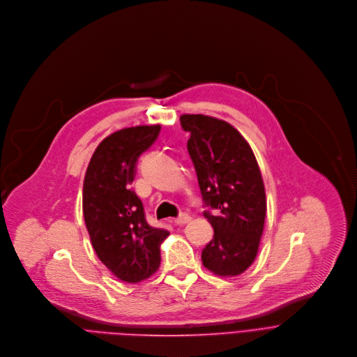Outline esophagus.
Segmentation results:
<instances>
[{
  "label": "esophagus",
  "mask_w": 357,
  "mask_h": 357,
  "mask_svg": "<svg viewBox=\"0 0 357 357\" xmlns=\"http://www.w3.org/2000/svg\"><path fill=\"white\" fill-rule=\"evenodd\" d=\"M190 221H191V217L188 215V213H180V215L174 220V224L176 225H184V224H187Z\"/></svg>",
  "instance_id": "1"
}]
</instances>
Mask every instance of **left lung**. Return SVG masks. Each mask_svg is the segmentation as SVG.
I'll list each match as a JSON object with an SVG mask.
<instances>
[{
  "label": "left lung",
  "instance_id": "obj_1",
  "mask_svg": "<svg viewBox=\"0 0 357 357\" xmlns=\"http://www.w3.org/2000/svg\"><path fill=\"white\" fill-rule=\"evenodd\" d=\"M180 122L190 133L187 151L208 208L204 217L213 228L202 264L217 275H238L253 263L264 227L259 165L245 137L228 122L201 114L181 115Z\"/></svg>",
  "mask_w": 357,
  "mask_h": 357
}]
</instances>
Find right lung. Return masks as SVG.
<instances>
[{
	"label": "right lung",
	"instance_id": "add662e5",
	"mask_svg": "<svg viewBox=\"0 0 357 357\" xmlns=\"http://www.w3.org/2000/svg\"><path fill=\"white\" fill-rule=\"evenodd\" d=\"M160 125L114 132L96 149L83 185V213L98 259L122 281L139 282L160 266L169 231L148 224L132 188L139 156L158 139Z\"/></svg>",
	"mask_w": 357,
	"mask_h": 357
}]
</instances>
